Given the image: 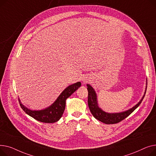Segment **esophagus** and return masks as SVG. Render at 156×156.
<instances>
[{
	"label": "esophagus",
	"mask_w": 156,
	"mask_h": 156,
	"mask_svg": "<svg viewBox=\"0 0 156 156\" xmlns=\"http://www.w3.org/2000/svg\"><path fill=\"white\" fill-rule=\"evenodd\" d=\"M84 81H85V82H86V80H84Z\"/></svg>",
	"instance_id": "34e87169"
}]
</instances>
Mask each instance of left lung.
I'll use <instances>...</instances> for the list:
<instances>
[{
	"mask_svg": "<svg viewBox=\"0 0 156 156\" xmlns=\"http://www.w3.org/2000/svg\"><path fill=\"white\" fill-rule=\"evenodd\" d=\"M87 90H88V101L87 102H88L89 108L90 109L91 113H92L93 116L96 119H97V120L106 124L117 123L124 120V119L126 118L127 116H129L135 110V109L136 108H138V106L140 105L145 96V92H146L145 90L144 95L143 96L141 100L133 108L128 109V110L125 112H123L120 113H106L104 112L99 107L98 104L97 95L93 87L90 86L89 84H87ZM146 89H147V86H146L145 90Z\"/></svg>",
	"mask_w": 156,
	"mask_h": 156,
	"instance_id": "obj_1",
	"label": "left lung"
}]
</instances>
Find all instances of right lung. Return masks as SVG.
<instances>
[{
    "mask_svg": "<svg viewBox=\"0 0 156 156\" xmlns=\"http://www.w3.org/2000/svg\"><path fill=\"white\" fill-rule=\"evenodd\" d=\"M81 86L80 82L70 85L64 89L51 106L42 110H31L24 106L19 99V102L23 111L35 120L43 123H52L58 121L62 117L66 108V99Z\"/></svg>",
    "mask_w": 156,
    "mask_h": 156,
    "instance_id": "add662e5",
    "label": "right lung"
}]
</instances>
